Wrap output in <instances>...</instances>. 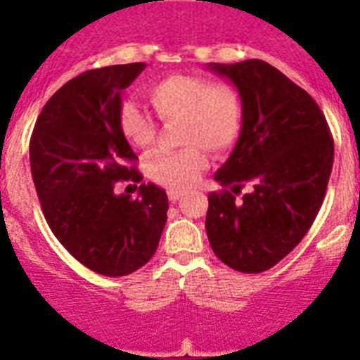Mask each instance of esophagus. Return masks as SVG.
Masks as SVG:
<instances>
[{
  "mask_svg": "<svg viewBox=\"0 0 360 360\" xmlns=\"http://www.w3.org/2000/svg\"><path fill=\"white\" fill-rule=\"evenodd\" d=\"M167 198H169V202H178V200L182 198V193H180V191H176V189H169L167 191Z\"/></svg>",
  "mask_w": 360,
  "mask_h": 360,
  "instance_id": "1",
  "label": "esophagus"
}]
</instances>
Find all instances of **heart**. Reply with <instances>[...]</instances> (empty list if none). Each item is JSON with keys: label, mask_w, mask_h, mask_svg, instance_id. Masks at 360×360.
<instances>
[{"label": "heart", "mask_w": 360, "mask_h": 360, "mask_svg": "<svg viewBox=\"0 0 360 360\" xmlns=\"http://www.w3.org/2000/svg\"><path fill=\"white\" fill-rule=\"evenodd\" d=\"M148 101L164 122L180 119L178 139L186 148L155 151L146 158V174L167 189H187L207 167L209 149L214 155L236 144L243 126V98L231 82H214L202 75H169L148 88ZM119 126L129 144L149 148L157 124L136 104L122 103Z\"/></svg>", "instance_id": "heart-1"}]
</instances>
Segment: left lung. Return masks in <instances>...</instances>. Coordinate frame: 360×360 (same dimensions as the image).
Segmentation results:
<instances>
[{
  "instance_id": "1",
  "label": "left lung",
  "mask_w": 360,
  "mask_h": 360,
  "mask_svg": "<svg viewBox=\"0 0 360 360\" xmlns=\"http://www.w3.org/2000/svg\"><path fill=\"white\" fill-rule=\"evenodd\" d=\"M243 98L240 139L214 174L209 243L227 266L259 274L278 265L311 227L333 165V139L317 103L262 59L211 63ZM247 185L250 193L236 195Z\"/></svg>"
}]
</instances>
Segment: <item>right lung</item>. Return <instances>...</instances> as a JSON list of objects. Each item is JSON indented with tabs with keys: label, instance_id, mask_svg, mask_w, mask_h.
I'll return each mask as SVG.
<instances>
[{
	"label": "right lung",
	"instance_id": "obj_1",
	"mask_svg": "<svg viewBox=\"0 0 360 360\" xmlns=\"http://www.w3.org/2000/svg\"><path fill=\"white\" fill-rule=\"evenodd\" d=\"M144 68L104 66L73 77L44 104L30 139L32 180L46 224L79 263L108 278L151 259L169 207L155 184H141L136 199L115 186L142 180L119 110L120 91Z\"/></svg>",
	"mask_w": 360,
	"mask_h": 360
}]
</instances>
